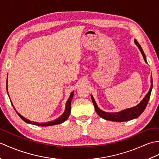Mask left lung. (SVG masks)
Segmentation results:
<instances>
[{
    "label": "left lung",
    "mask_w": 159,
    "mask_h": 159,
    "mask_svg": "<svg viewBox=\"0 0 159 159\" xmlns=\"http://www.w3.org/2000/svg\"><path fill=\"white\" fill-rule=\"evenodd\" d=\"M134 42L136 44V46L138 47V48L139 49L141 54H142L145 62L148 63L146 61V55H145V53L143 52L142 48H141V46H140L139 43H138V42L136 39L134 40ZM152 85H153L152 78L151 76L150 89L149 90V92H148V93L146 95V96H145L143 98V100L141 101L140 103L138 104L135 107L129 108V109H124L122 111H119V112L109 113V112L103 111L102 110H101L98 107L96 101L94 100L92 94H91V98H92V100L94 108H95L96 112L98 113V115H99L100 117H101L106 120H110L113 121H119V122H121V121H126L132 120L133 119H136V118H137L141 113L143 112V111L145 110V109H146V107L148 103V101H149L150 94L152 92Z\"/></svg>",
    "instance_id": "8db88e82"
}]
</instances>
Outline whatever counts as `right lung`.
I'll return each mask as SVG.
<instances>
[{
  "label": "right lung",
  "mask_w": 159,
  "mask_h": 159,
  "mask_svg": "<svg viewBox=\"0 0 159 159\" xmlns=\"http://www.w3.org/2000/svg\"><path fill=\"white\" fill-rule=\"evenodd\" d=\"M7 93H8V90H7ZM8 95H9V93H8ZM73 96H74V92H72V93H71L68 100H67V101L66 102L65 111H64V113L61 115V116L59 117H58V118H57V119H56L55 120L48 121V122H45V123H39V122H36V121H30L29 120L26 119V118L22 116H21V115H20L18 112V111L16 110L14 106H13V103L11 102V100H10V101H11V103L12 104L13 109H14L15 111H16L17 114H18V116H19V117L21 118V119L23 121H25V122H26L27 124H30L36 125V126H53V125H57V124H61V123L64 122V121H65L67 119V118H68L70 114V111H71V102H72Z\"/></svg>",
  "instance_id": "1"
}]
</instances>
